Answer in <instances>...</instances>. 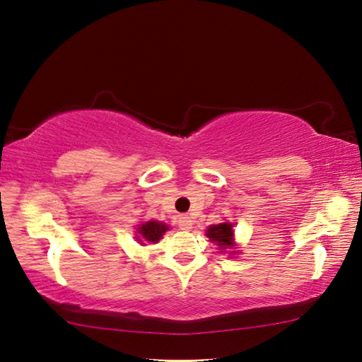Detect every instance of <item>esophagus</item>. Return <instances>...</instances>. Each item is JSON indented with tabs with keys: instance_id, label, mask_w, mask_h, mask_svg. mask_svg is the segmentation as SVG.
<instances>
[{
	"instance_id": "1",
	"label": "esophagus",
	"mask_w": 362,
	"mask_h": 362,
	"mask_svg": "<svg viewBox=\"0 0 362 362\" xmlns=\"http://www.w3.org/2000/svg\"><path fill=\"white\" fill-rule=\"evenodd\" d=\"M179 228L183 230H189L191 228H193V219H191V216L180 215L179 216Z\"/></svg>"
}]
</instances>
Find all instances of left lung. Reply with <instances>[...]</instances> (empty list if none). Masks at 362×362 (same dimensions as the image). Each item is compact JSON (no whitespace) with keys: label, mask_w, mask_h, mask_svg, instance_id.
I'll return each mask as SVG.
<instances>
[{"label":"left lung","mask_w":362,"mask_h":362,"mask_svg":"<svg viewBox=\"0 0 362 362\" xmlns=\"http://www.w3.org/2000/svg\"><path fill=\"white\" fill-rule=\"evenodd\" d=\"M205 235L210 238V242H214L219 246L221 252L226 250H232V247H235V243H233V224L232 223H219V224L209 226L207 233H205Z\"/></svg>","instance_id":"left-lung-1"}]
</instances>
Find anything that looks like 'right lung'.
Wrapping results in <instances>:
<instances>
[{
  "label": "right lung",
  "instance_id": "right-lung-1",
  "mask_svg": "<svg viewBox=\"0 0 362 362\" xmlns=\"http://www.w3.org/2000/svg\"><path fill=\"white\" fill-rule=\"evenodd\" d=\"M169 229V226L160 221H146L138 226L136 240L141 243H158L160 238L165 235V232Z\"/></svg>",
  "mask_w": 362,
  "mask_h": 362
}]
</instances>
